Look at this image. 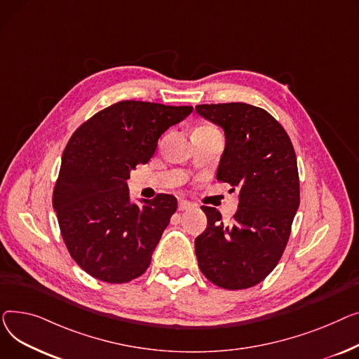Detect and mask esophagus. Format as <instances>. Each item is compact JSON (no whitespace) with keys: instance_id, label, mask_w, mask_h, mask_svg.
I'll use <instances>...</instances> for the list:
<instances>
[{"instance_id":"esophagus-1","label":"esophagus","mask_w":359,"mask_h":359,"mask_svg":"<svg viewBox=\"0 0 359 359\" xmlns=\"http://www.w3.org/2000/svg\"><path fill=\"white\" fill-rule=\"evenodd\" d=\"M189 208H193V204L189 203V201H187V200H180L178 201V210H180V212H184V210H189Z\"/></svg>"}]
</instances>
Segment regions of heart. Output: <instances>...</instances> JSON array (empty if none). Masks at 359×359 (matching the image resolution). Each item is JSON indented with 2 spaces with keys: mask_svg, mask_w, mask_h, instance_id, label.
I'll return each mask as SVG.
<instances>
[{
  "mask_svg": "<svg viewBox=\"0 0 359 359\" xmlns=\"http://www.w3.org/2000/svg\"><path fill=\"white\" fill-rule=\"evenodd\" d=\"M205 128H208V126H205Z\"/></svg>",
  "mask_w": 359,
  "mask_h": 359,
  "instance_id": "obj_1",
  "label": "heart"
}]
</instances>
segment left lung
<instances>
[{
	"instance_id": "left-lung-1",
	"label": "left lung",
	"mask_w": 359,
	"mask_h": 359,
	"mask_svg": "<svg viewBox=\"0 0 359 359\" xmlns=\"http://www.w3.org/2000/svg\"><path fill=\"white\" fill-rule=\"evenodd\" d=\"M196 111L224 130L217 180L239 196L230 224L215 207H201L207 227L196 238L198 266L217 287H254L283 257L300 205L296 152L283 126L255 105L200 104Z\"/></svg>"
}]
</instances>
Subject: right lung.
Segmentation results:
<instances>
[{
    "mask_svg": "<svg viewBox=\"0 0 359 359\" xmlns=\"http://www.w3.org/2000/svg\"><path fill=\"white\" fill-rule=\"evenodd\" d=\"M191 111V105L120 101L71 136L52 203L72 259L91 277L123 284L149 266L177 198L158 194L133 204L126 181L154 156L161 135Z\"/></svg>",
    "mask_w": 359,
    "mask_h": 359,
    "instance_id": "right-lung-1",
    "label": "right lung"
}]
</instances>
